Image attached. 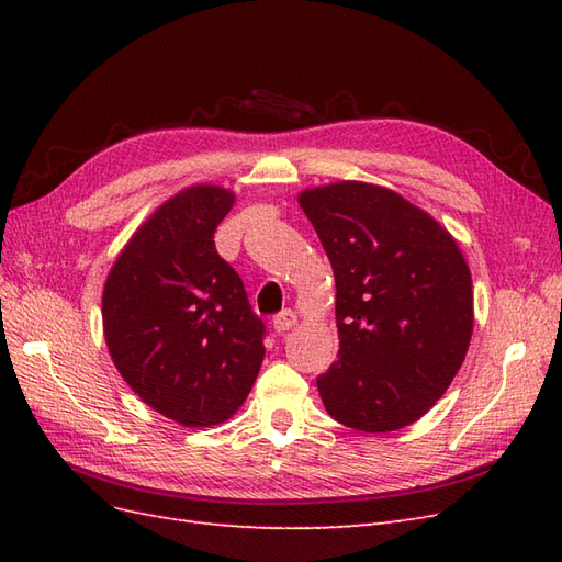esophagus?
<instances>
[{"instance_id": "34e87169", "label": "esophagus", "mask_w": 562, "mask_h": 562, "mask_svg": "<svg viewBox=\"0 0 562 562\" xmlns=\"http://www.w3.org/2000/svg\"><path fill=\"white\" fill-rule=\"evenodd\" d=\"M297 323V316H295V312L293 310H283V312H279L277 316H274V330L279 333V335H283L285 330H291L293 326Z\"/></svg>"}]
</instances>
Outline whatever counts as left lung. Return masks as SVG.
I'll list each match as a JSON object with an SVG mask.
<instances>
[{
  "instance_id": "left-lung-1",
  "label": "left lung",
  "mask_w": 562,
  "mask_h": 562,
  "mask_svg": "<svg viewBox=\"0 0 562 562\" xmlns=\"http://www.w3.org/2000/svg\"><path fill=\"white\" fill-rule=\"evenodd\" d=\"M333 265L337 361L316 378L333 419L386 434L429 413L462 366L473 330L471 271L436 220L386 187L304 190Z\"/></svg>"
}]
</instances>
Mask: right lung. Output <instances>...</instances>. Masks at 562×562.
<instances>
[{
  "label": "right lung",
  "mask_w": 562,
  "mask_h": 562,
  "mask_svg": "<svg viewBox=\"0 0 562 562\" xmlns=\"http://www.w3.org/2000/svg\"><path fill=\"white\" fill-rule=\"evenodd\" d=\"M232 203L215 184L168 199L119 252L103 291L116 370L143 403L184 427L229 419L265 359V323L213 241Z\"/></svg>",
  "instance_id": "right-lung-1"
}]
</instances>
